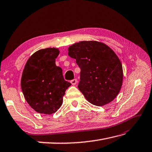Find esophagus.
Masks as SVG:
<instances>
[{"label":"esophagus","instance_id":"34e87169","mask_svg":"<svg viewBox=\"0 0 152 152\" xmlns=\"http://www.w3.org/2000/svg\"><path fill=\"white\" fill-rule=\"evenodd\" d=\"M77 80L76 79L71 80V83H72L73 85H75L77 84Z\"/></svg>","mask_w":152,"mask_h":152}]
</instances>
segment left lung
<instances>
[{
	"instance_id": "left-lung-1",
	"label": "left lung",
	"mask_w": 152,
	"mask_h": 152,
	"mask_svg": "<svg viewBox=\"0 0 152 152\" xmlns=\"http://www.w3.org/2000/svg\"><path fill=\"white\" fill-rule=\"evenodd\" d=\"M68 55L80 68L79 91L90 103L103 106L115 99L121 88L123 72L117 54L103 42L89 41L75 43Z\"/></svg>"
}]
</instances>
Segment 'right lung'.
I'll list each match as a JSON object with an SVG mask.
<instances>
[{"label":"right lung","mask_w":152,"mask_h":152,"mask_svg":"<svg viewBox=\"0 0 152 152\" xmlns=\"http://www.w3.org/2000/svg\"><path fill=\"white\" fill-rule=\"evenodd\" d=\"M60 50L47 48L35 52L25 66L21 87L27 103L37 112L54 113L63 103L70 83L66 81L62 69L56 65Z\"/></svg>","instance_id":"obj_1"}]
</instances>
